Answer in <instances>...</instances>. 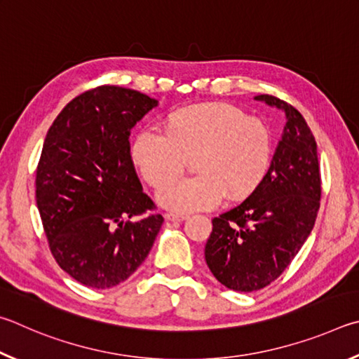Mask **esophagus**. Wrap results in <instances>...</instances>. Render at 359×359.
Returning a JSON list of instances; mask_svg holds the SVG:
<instances>
[{"mask_svg": "<svg viewBox=\"0 0 359 359\" xmlns=\"http://www.w3.org/2000/svg\"><path fill=\"white\" fill-rule=\"evenodd\" d=\"M165 219H167V221H172V222H181V221H186L187 216H184V215H175V212H167Z\"/></svg>", "mask_w": 359, "mask_h": 359, "instance_id": "1", "label": "esophagus"}]
</instances>
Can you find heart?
Segmentation results:
<instances>
[{
  "instance_id": "heart-1",
  "label": "heart",
  "mask_w": 359,
  "mask_h": 359,
  "mask_svg": "<svg viewBox=\"0 0 359 359\" xmlns=\"http://www.w3.org/2000/svg\"><path fill=\"white\" fill-rule=\"evenodd\" d=\"M165 134L143 129L130 156L151 186H162L157 202L178 215L212 210L227 196L244 200L262 186L273 157V137L259 118L224 102L184 107L163 121ZM196 157L194 179L172 180Z\"/></svg>"
}]
</instances>
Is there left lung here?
Returning <instances> with one entry per match:
<instances>
[{
	"instance_id": "obj_1",
	"label": "left lung",
	"mask_w": 359,
	"mask_h": 359,
	"mask_svg": "<svg viewBox=\"0 0 359 359\" xmlns=\"http://www.w3.org/2000/svg\"><path fill=\"white\" fill-rule=\"evenodd\" d=\"M287 123L266 178L241 205L212 219L205 260L230 290L255 292L284 273L311 235L320 208L317 143L303 115L269 94L255 96Z\"/></svg>"
}]
</instances>
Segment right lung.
Instances as JSON below:
<instances>
[{
  "instance_id": "obj_1",
  "label": "right lung",
  "mask_w": 359,
  "mask_h": 359,
  "mask_svg": "<svg viewBox=\"0 0 359 359\" xmlns=\"http://www.w3.org/2000/svg\"><path fill=\"white\" fill-rule=\"evenodd\" d=\"M157 100L121 86L72 99L48 129L36 172V202L48 246L80 284L110 288L147 259L162 227L130 159V129Z\"/></svg>"
}]
</instances>
